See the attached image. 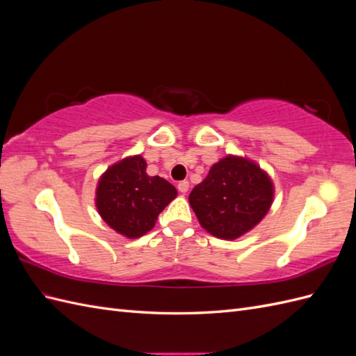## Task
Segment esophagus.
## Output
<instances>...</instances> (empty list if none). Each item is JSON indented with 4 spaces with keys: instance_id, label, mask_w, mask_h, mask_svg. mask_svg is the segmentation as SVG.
<instances>
[{
    "instance_id": "esophagus-1",
    "label": "esophagus",
    "mask_w": 356,
    "mask_h": 356,
    "mask_svg": "<svg viewBox=\"0 0 356 356\" xmlns=\"http://www.w3.org/2000/svg\"><path fill=\"white\" fill-rule=\"evenodd\" d=\"M188 187H190L188 181H179V182H178V190H179L181 193H184V195L188 191Z\"/></svg>"
}]
</instances>
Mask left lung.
Masks as SVG:
<instances>
[{"label": "left lung", "instance_id": "left-lung-1", "mask_svg": "<svg viewBox=\"0 0 356 356\" xmlns=\"http://www.w3.org/2000/svg\"><path fill=\"white\" fill-rule=\"evenodd\" d=\"M188 200L204 230L233 241L255 227L270 209L273 182L252 160L225 156L212 165Z\"/></svg>", "mask_w": 356, "mask_h": 356}]
</instances>
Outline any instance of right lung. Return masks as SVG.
<instances>
[{
	"label": "right lung",
	"instance_id": "1",
	"mask_svg": "<svg viewBox=\"0 0 356 356\" xmlns=\"http://www.w3.org/2000/svg\"><path fill=\"white\" fill-rule=\"evenodd\" d=\"M141 156L126 157L106 169L96 188L102 220L129 239L152 230L159 213L177 197V188L160 177L147 175Z\"/></svg>",
	"mask_w": 356,
	"mask_h": 356
}]
</instances>
